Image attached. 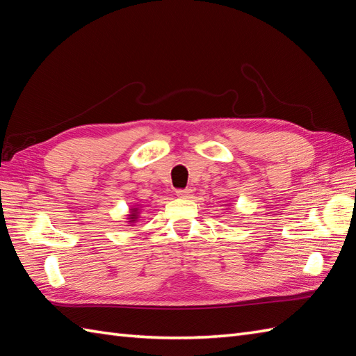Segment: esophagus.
<instances>
[{
  "mask_svg": "<svg viewBox=\"0 0 356 356\" xmlns=\"http://www.w3.org/2000/svg\"><path fill=\"white\" fill-rule=\"evenodd\" d=\"M176 195L180 198H189L193 195V191L191 189H179V191H176Z\"/></svg>",
  "mask_w": 356,
  "mask_h": 356,
  "instance_id": "esophagus-1",
  "label": "esophagus"
}]
</instances>
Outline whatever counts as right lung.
<instances>
[{
	"label": "right lung",
	"mask_w": 356,
	"mask_h": 356,
	"mask_svg": "<svg viewBox=\"0 0 356 356\" xmlns=\"http://www.w3.org/2000/svg\"><path fill=\"white\" fill-rule=\"evenodd\" d=\"M139 206L136 204V206H131V209H130V213L127 216V220H129V226H134V222H136L138 221V218H139Z\"/></svg>",
	"instance_id": "obj_1"
}]
</instances>
